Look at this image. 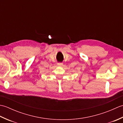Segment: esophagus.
<instances>
[{
	"instance_id": "esophagus-1",
	"label": "esophagus",
	"mask_w": 123,
	"mask_h": 123,
	"mask_svg": "<svg viewBox=\"0 0 123 123\" xmlns=\"http://www.w3.org/2000/svg\"><path fill=\"white\" fill-rule=\"evenodd\" d=\"M57 66H59V67H62L63 66V63H57Z\"/></svg>"
}]
</instances>
